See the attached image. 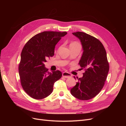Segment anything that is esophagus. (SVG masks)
I'll return each mask as SVG.
<instances>
[{"mask_svg":"<svg viewBox=\"0 0 126 126\" xmlns=\"http://www.w3.org/2000/svg\"><path fill=\"white\" fill-rule=\"evenodd\" d=\"M62 76L65 78H69L72 77V75L67 72H64L62 73Z\"/></svg>","mask_w":126,"mask_h":126,"instance_id":"obj_1","label":"esophagus"}]
</instances>
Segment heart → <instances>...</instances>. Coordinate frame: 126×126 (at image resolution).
<instances>
[{
  "label": "heart",
  "mask_w": 126,
  "mask_h": 126,
  "mask_svg": "<svg viewBox=\"0 0 126 126\" xmlns=\"http://www.w3.org/2000/svg\"><path fill=\"white\" fill-rule=\"evenodd\" d=\"M71 44H79L77 42H73V43H72Z\"/></svg>",
  "instance_id": "1"
}]
</instances>
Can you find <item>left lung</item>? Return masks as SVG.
Here are the masks:
<instances>
[{
  "instance_id": "1",
  "label": "left lung",
  "mask_w": 126,
  "mask_h": 126,
  "mask_svg": "<svg viewBox=\"0 0 126 126\" xmlns=\"http://www.w3.org/2000/svg\"><path fill=\"white\" fill-rule=\"evenodd\" d=\"M80 39L83 52L79 64L85 72L70 90L71 94L81 100L95 97L102 89L109 70L106 51L100 41L86 33L72 32ZM74 78H75L74 77Z\"/></svg>"
}]
</instances>
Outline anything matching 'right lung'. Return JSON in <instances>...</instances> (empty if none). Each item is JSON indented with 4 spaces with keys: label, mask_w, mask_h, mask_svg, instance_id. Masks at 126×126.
<instances>
[{
    "label": "right lung",
    "mask_w": 126,
    "mask_h": 126,
    "mask_svg": "<svg viewBox=\"0 0 126 126\" xmlns=\"http://www.w3.org/2000/svg\"><path fill=\"white\" fill-rule=\"evenodd\" d=\"M67 32L45 31L30 39L21 54L19 74L23 90L36 100L50 95L55 82L60 79L62 72H50L45 67L46 60L54 55L55 46Z\"/></svg>",
    "instance_id": "obj_1"
}]
</instances>
